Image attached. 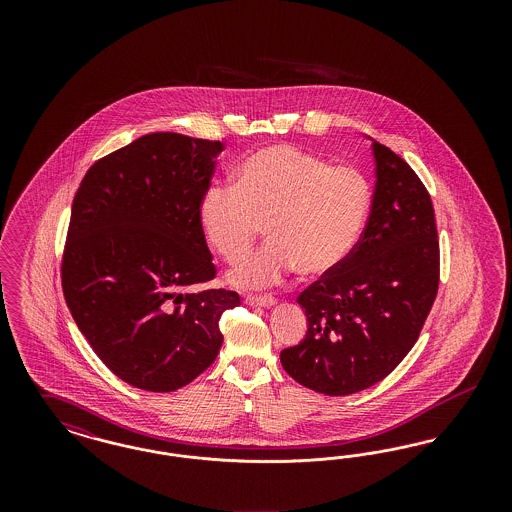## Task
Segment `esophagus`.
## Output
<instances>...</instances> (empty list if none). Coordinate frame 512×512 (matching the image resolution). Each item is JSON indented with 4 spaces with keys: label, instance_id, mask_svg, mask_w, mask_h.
I'll use <instances>...</instances> for the list:
<instances>
[{
    "label": "esophagus",
    "instance_id": "obj_1",
    "mask_svg": "<svg viewBox=\"0 0 512 512\" xmlns=\"http://www.w3.org/2000/svg\"><path fill=\"white\" fill-rule=\"evenodd\" d=\"M245 303L251 307H272L276 299L272 295H247Z\"/></svg>",
    "mask_w": 512,
    "mask_h": 512
}]
</instances>
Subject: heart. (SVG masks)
Masks as SVG:
<instances>
[{"label": "heart", "instance_id": "obj_1", "mask_svg": "<svg viewBox=\"0 0 512 512\" xmlns=\"http://www.w3.org/2000/svg\"><path fill=\"white\" fill-rule=\"evenodd\" d=\"M370 203L372 188L359 169L270 146L245 159L238 182L207 188L199 219L228 263L244 259L267 224L270 242L230 274L238 286H265L295 267L307 276L340 267L361 240Z\"/></svg>", "mask_w": 512, "mask_h": 512}]
</instances>
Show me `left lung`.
Returning a JSON list of instances; mask_svg holds the SVG:
<instances>
[{
    "instance_id": "obj_1",
    "label": "left lung",
    "mask_w": 512,
    "mask_h": 512,
    "mask_svg": "<svg viewBox=\"0 0 512 512\" xmlns=\"http://www.w3.org/2000/svg\"><path fill=\"white\" fill-rule=\"evenodd\" d=\"M376 186L361 240L297 303L307 334L280 353L295 382L351 395L384 380L413 349L436 301L439 240L434 205L416 172L372 142Z\"/></svg>"
}]
</instances>
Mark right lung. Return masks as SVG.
<instances>
[{
    "mask_svg": "<svg viewBox=\"0 0 512 512\" xmlns=\"http://www.w3.org/2000/svg\"><path fill=\"white\" fill-rule=\"evenodd\" d=\"M222 142L153 132L96 161L73 199L63 295L103 365L140 390H180L219 355L240 305L215 278L199 207Z\"/></svg>",
    "mask_w": 512,
    "mask_h": 512,
    "instance_id": "1",
    "label": "right lung"
}]
</instances>
